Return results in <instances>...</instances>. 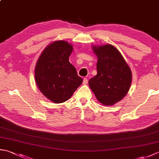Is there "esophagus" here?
Listing matches in <instances>:
<instances>
[{"label": "esophagus", "mask_w": 159, "mask_h": 159, "mask_svg": "<svg viewBox=\"0 0 159 159\" xmlns=\"http://www.w3.org/2000/svg\"><path fill=\"white\" fill-rule=\"evenodd\" d=\"M87 83H88V79H83V85H87Z\"/></svg>", "instance_id": "obj_1"}]
</instances>
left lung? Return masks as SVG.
<instances>
[{
	"instance_id": "8db88e82",
	"label": "left lung",
	"mask_w": 159,
	"mask_h": 159,
	"mask_svg": "<svg viewBox=\"0 0 159 159\" xmlns=\"http://www.w3.org/2000/svg\"><path fill=\"white\" fill-rule=\"evenodd\" d=\"M98 57L97 74L89 80V87L104 105H113L126 95L132 80L129 66L112 45L93 47Z\"/></svg>"
}]
</instances>
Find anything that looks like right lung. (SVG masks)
I'll return each mask as SVG.
<instances>
[{
  "mask_svg": "<svg viewBox=\"0 0 159 159\" xmlns=\"http://www.w3.org/2000/svg\"><path fill=\"white\" fill-rule=\"evenodd\" d=\"M73 47L67 42L56 41L43 50L37 62L35 81L43 95L55 103L68 100L83 83L69 61Z\"/></svg>",
  "mask_w": 159,
  "mask_h": 159,
  "instance_id": "right-lung-1",
  "label": "right lung"
}]
</instances>
